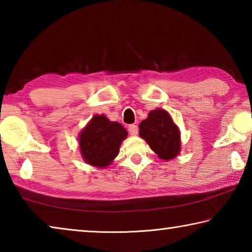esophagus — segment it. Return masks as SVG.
Wrapping results in <instances>:
<instances>
[{"mask_svg":"<svg viewBox=\"0 0 252 252\" xmlns=\"http://www.w3.org/2000/svg\"><path fill=\"white\" fill-rule=\"evenodd\" d=\"M138 132H139V129H138V126H136L135 125H131L129 126V133L131 135H136V134H138Z\"/></svg>","mask_w":252,"mask_h":252,"instance_id":"34e87169","label":"esophagus"}]
</instances>
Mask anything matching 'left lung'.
Returning <instances> with one entry per match:
<instances>
[{
    "instance_id": "left-lung-1",
    "label": "left lung",
    "mask_w": 252,
    "mask_h": 252,
    "mask_svg": "<svg viewBox=\"0 0 252 252\" xmlns=\"http://www.w3.org/2000/svg\"><path fill=\"white\" fill-rule=\"evenodd\" d=\"M139 134L162 160L169 161L181 151V133L168 111L156 109L139 125Z\"/></svg>"
}]
</instances>
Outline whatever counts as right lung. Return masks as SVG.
Wrapping results in <instances>:
<instances>
[{
	"mask_svg": "<svg viewBox=\"0 0 252 252\" xmlns=\"http://www.w3.org/2000/svg\"><path fill=\"white\" fill-rule=\"evenodd\" d=\"M126 135L127 131L121 123L110 121L103 114H95L79 133L81 157L92 167H109L119 155Z\"/></svg>",
	"mask_w": 252,
	"mask_h": 252,
	"instance_id": "add662e5",
	"label": "right lung"
}]
</instances>
